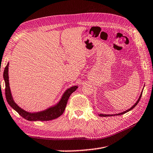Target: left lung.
I'll use <instances>...</instances> for the list:
<instances>
[{
  "instance_id": "left-lung-1",
  "label": "left lung",
  "mask_w": 153,
  "mask_h": 153,
  "mask_svg": "<svg viewBox=\"0 0 153 153\" xmlns=\"http://www.w3.org/2000/svg\"><path fill=\"white\" fill-rule=\"evenodd\" d=\"M144 89V88H143ZM143 91H142V92H141V94H140V96H139V98L138 99V100L137 101V102H136V103L132 105V106L130 108H129L128 110H126V111H124V112H121V113H119V114H98V115L100 116H103V117H106V116H117V115H122V114H125V113H126V112H129L130 110H132L133 108H134L136 105H137V104H138V102H139V101H140V98H141V96H142V94H143Z\"/></svg>"
}]
</instances>
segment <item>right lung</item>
I'll list each match as a JSON object with an SVG mask.
<instances>
[{"mask_svg": "<svg viewBox=\"0 0 153 153\" xmlns=\"http://www.w3.org/2000/svg\"><path fill=\"white\" fill-rule=\"evenodd\" d=\"M9 63H8L6 67L4 68V73H3V77L5 82V96H6L7 101L9 104L12 107L14 110L16 111L19 115H21L22 117L26 119L29 121H48L51 120L53 119L57 118L62 114L65 109L66 105L68 103V100L71 94L76 90V89L78 88L76 85L72 86V87L68 88L66 90L64 94H63L62 98L58 103L51 106L48 109H46L43 111L38 112H29L27 111L24 110L20 108L19 105L16 104L13 98L12 94L10 92V89L9 86Z\"/></svg>", "mask_w": 153, "mask_h": 153, "instance_id": "obj_1", "label": "right lung"}]
</instances>
